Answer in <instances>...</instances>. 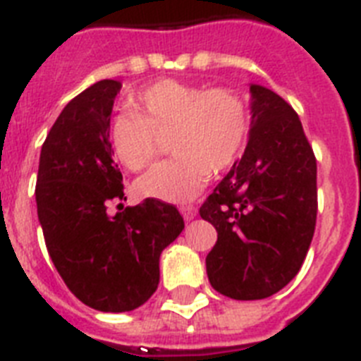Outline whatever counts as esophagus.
<instances>
[{
    "instance_id": "esophagus-1",
    "label": "esophagus",
    "mask_w": 361,
    "mask_h": 361,
    "mask_svg": "<svg viewBox=\"0 0 361 361\" xmlns=\"http://www.w3.org/2000/svg\"><path fill=\"white\" fill-rule=\"evenodd\" d=\"M180 213H183L184 220H191L197 216V208L193 204H186V206H180Z\"/></svg>"
}]
</instances>
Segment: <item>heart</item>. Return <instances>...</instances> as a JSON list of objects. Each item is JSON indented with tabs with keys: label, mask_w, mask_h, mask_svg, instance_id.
Instances as JSON below:
<instances>
[{
	"label": "heart",
	"mask_w": 361,
	"mask_h": 361,
	"mask_svg": "<svg viewBox=\"0 0 361 361\" xmlns=\"http://www.w3.org/2000/svg\"><path fill=\"white\" fill-rule=\"evenodd\" d=\"M133 111L114 117L110 145L124 168L141 171L157 159L161 137L171 135L173 159L155 166L137 184L139 193L186 202L204 190L212 171L228 170L250 135V110L229 88L162 79L132 97Z\"/></svg>",
	"instance_id": "heart-1"
}]
</instances>
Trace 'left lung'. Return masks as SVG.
Here are the masks:
<instances>
[{
    "label": "left lung",
    "mask_w": 361,
    "mask_h": 361,
    "mask_svg": "<svg viewBox=\"0 0 361 361\" xmlns=\"http://www.w3.org/2000/svg\"><path fill=\"white\" fill-rule=\"evenodd\" d=\"M251 128L240 161L200 208L216 229L209 283L233 300H262L296 276L317 226V159L296 111L251 85Z\"/></svg>",
    "instance_id": "8db88e82"
}]
</instances>
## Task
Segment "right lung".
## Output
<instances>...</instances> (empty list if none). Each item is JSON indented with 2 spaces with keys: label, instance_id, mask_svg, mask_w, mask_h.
Instances as JSON below:
<instances>
[{
  "label": "right lung",
  "instance_id": "right-lung-1",
  "mask_svg": "<svg viewBox=\"0 0 361 361\" xmlns=\"http://www.w3.org/2000/svg\"><path fill=\"white\" fill-rule=\"evenodd\" d=\"M121 82L103 79L73 97L41 146L36 202L47 250L66 288L103 312L133 311L159 286V258L184 229L171 204L146 199L108 215L124 197L111 159L110 117Z\"/></svg>",
  "mask_w": 361,
  "mask_h": 361
}]
</instances>
